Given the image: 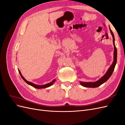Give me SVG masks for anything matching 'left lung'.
<instances>
[{"mask_svg":"<svg viewBox=\"0 0 125 125\" xmlns=\"http://www.w3.org/2000/svg\"><path fill=\"white\" fill-rule=\"evenodd\" d=\"M110 30L111 33L113 36V45H114V60H113V62L112 64V65L109 67L108 70L107 71L106 73L103 77L100 78L99 80H97L95 82H81L80 81V83L81 85L86 88H96L103 84L106 81L108 80V79L111 77L112 75L113 71L114 70L115 67L116 66V64L117 62V49L115 44V38H114V35L113 34L112 31L111 30V28H109Z\"/></svg>","mask_w":125,"mask_h":125,"instance_id":"1","label":"left lung"}]
</instances>
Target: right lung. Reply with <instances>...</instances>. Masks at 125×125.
Segmentation results:
<instances>
[{"label":"right lung","mask_w":125,"mask_h":125,"mask_svg":"<svg viewBox=\"0 0 125 125\" xmlns=\"http://www.w3.org/2000/svg\"><path fill=\"white\" fill-rule=\"evenodd\" d=\"M18 71H19V73L20 75L21 78L23 79V80L26 83H28L29 85H31L32 86L34 87V88H35L36 89H44V88H48V87L50 86L51 85H52V84H53L54 83V82H55L56 80L55 79H54L53 80H52V82L48 83H47V84H44V85H37V84H35L34 83H32L31 82H29V81H28L27 80H26V79L22 76V75L21 73V72L20 71L19 69H18Z\"/></svg>","instance_id":"1"}]
</instances>
